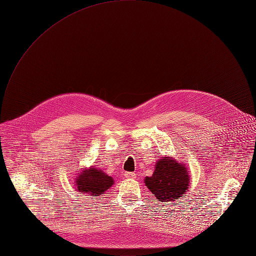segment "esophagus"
I'll use <instances>...</instances> for the list:
<instances>
[{
  "instance_id": "34e87169",
  "label": "esophagus",
  "mask_w": 256,
  "mask_h": 256,
  "mask_svg": "<svg viewBox=\"0 0 256 256\" xmlns=\"http://www.w3.org/2000/svg\"><path fill=\"white\" fill-rule=\"evenodd\" d=\"M124 176H126V178H132V179L136 178V173H132V172H126Z\"/></svg>"
}]
</instances>
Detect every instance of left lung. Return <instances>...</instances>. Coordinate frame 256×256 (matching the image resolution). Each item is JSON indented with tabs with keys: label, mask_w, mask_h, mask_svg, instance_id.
Listing matches in <instances>:
<instances>
[{
	"label": "left lung",
	"mask_w": 256,
	"mask_h": 256,
	"mask_svg": "<svg viewBox=\"0 0 256 256\" xmlns=\"http://www.w3.org/2000/svg\"><path fill=\"white\" fill-rule=\"evenodd\" d=\"M190 179L185 162L170 156H162L154 164L152 175L146 177L144 184L158 201L172 202L185 195Z\"/></svg>",
	"instance_id": "left-lung-1"
}]
</instances>
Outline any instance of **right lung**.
Listing matches in <instances>:
<instances>
[{"instance_id":"add662e5","label":"right lung","mask_w":256,"mask_h":256,"mask_svg":"<svg viewBox=\"0 0 256 256\" xmlns=\"http://www.w3.org/2000/svg\"><path fill=\"white\" fill-rule=\"evenodd\" d=\"M78 175L74 185L76 190L82 194L100 196L114 184V178L106 175L100 168H82Z\"/></svg>"}]
</instances>
